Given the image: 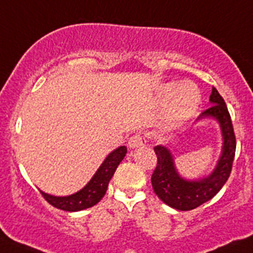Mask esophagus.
<instances>
[{"instance_id": "obj_1", "label": "esophagus", "mask_w": 253, "mask_h": 253, "mask_svg": "<svg viewBox=\"0 0 253 253\" xmlns=\"http://www.w3.org/2000/svg\"><path fill=\"white\" fill-rule=\"evenodd\" d=\"M146 144V140L144 136H141L140 134H135L131 138H129L128 140V145L130 149H136L140 148V146H144Z\"/></svg>"}]
</instances>
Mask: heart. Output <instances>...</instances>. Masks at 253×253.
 I'll use <instances>...</instances> for the list:
<instances>
[{
    "label": "heart",
    "mask_w": 253,
    "mask_h": 253,
    "mask_svg": "<svg viewBox=\"0 0 253 253\" xmlns=\"http://www.w3.org/2000/svg\"><path fill=\"white\" fill-rule=\"evenodd\" d=\"M160 97L163 100L170 99L168 120L171 124L186 122L197 112L201 104L200 89L192 82H174L161 86Z\"/></svg>",
    "instance_id": "heart-1"
}]
</instances>
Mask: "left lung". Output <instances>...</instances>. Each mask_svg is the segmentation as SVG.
Listing matches in <instances>:
<instances>
[{
    "label": "left lung",
    "mask_w": 253,
    "mask_h": 253,
    "mask_svg": "<svg viewBox=\"0 0 253 253\" xmlns=\"http://www.w3.org/2000/svg\"><path fill=\"white\" fill-rule=\"evenodd\" d=\"M210 103L212 105L201 113L197 122L213 119L218 123L222 135V148L215 169L208 176L195 180L185 179L177 171L174 156L169 148L164 145L154 148L158 156V165L151 176L154 192L163 203L176 210L189 211L211 200L222 189L231 174L236 151V138L230 113L216 88H212Z\"/></svg>",
    "instance_id": "left-lung-1"
}]
</instances>
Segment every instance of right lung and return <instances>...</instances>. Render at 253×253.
Wrapping results in <instances>:
<instances>
[{
  "label": "right lung",
  "instance_id": "obj_1",
  "mask_svg": "<svg viewBox=\"0 0 253 253\" xmlns=\"http://www.w3.org/2000/svg\"><path fill=\"white\" fill-rule=\"evenodd\" d=\"M125 154H126V146H119L113 150L104 159L99 169L95 171L88 184L74 194L68 195V196H54V195H49L40 190L41 194L50 205L59 210L74 212V211H82L92 208L95 204L99 203L105 195L108 184L114 175L118 165L120 164V161L124 159Z\"/></svg>",
  "mask_w": 253,
  "mask_h": 253
}]
</instances>
